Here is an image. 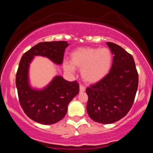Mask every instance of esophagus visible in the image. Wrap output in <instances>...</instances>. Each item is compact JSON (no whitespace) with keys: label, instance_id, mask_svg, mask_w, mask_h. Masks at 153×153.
Returning <instances> with one entry per match:
<instances>
[{"label":"esophagus","instance_id":"esophagus-1","mask_svg":"<svg viewBox=\"0 0 153 153\" xmlns=\"http://www.w3.org/2000/svg\"><path fill=\"white\" fill-rule=\"evenodd\" d=\"M85 91V86H83L82 85H80V92H84Z\"/></svg>","mask_w":153,"mask_h":153}]
</instances>
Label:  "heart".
<instances>
[{
    "mask_svg": "<svg viewBox=\"0 0 153 153\" xmlns=\"http://www.w3.org/2000/svg\"><path fill=\"white\" fill-rule=\"evenodd\" d=\"M112 63V54L108 48L85 47L76 50L71 55V63L65 62L64 69L73 73L81 70L82 80L88 83L101 80L109 72Z\"/></svg>",
    "mask_w": 153,
    "mask_h": 153,
    "instance_id": "heart-1",
    "label": "heart"
}]
</instances>
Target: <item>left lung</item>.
Returning <instances> with one entry per match:
<instances>
[{"mask_svg":"<svg viewBox=\"0 0 153 153\" xmlns=\"http://www.w3.org/2000/svg\"><path fill=\"white\" fill-rule=\"evenodd\" d=\"M114 54L109 73L86 88L88 114L101 124H111L127 114L138 88V73L134 58L122 47L107 42Z\"/></svg>","mask_w":153,"mask_h":153,"instance_id":"obj_1","label":"left lung"}]
</instances>
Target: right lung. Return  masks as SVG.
Here are the masks:
<instances>
[{"label": "right lung", "instance_id": "1", "mask_svg": "<svg viewBox=\"0 0 153 153\" xmlns=\"http://www.w3.org/2000/svg\"><path fill=\"white\" fill-rule=\"evenodd\" d=\"M67 42H45L34 45L23 54L16 75L19 101L23 111L31 119L42 124H52L63 119L68 106L79 93L76 80L67 81L56 76L42 91L31 89L28 82V70L34 56L47 57L56 64H62Z\"/></svg>", "mask_w": 153, "mask_h": 153}]
</instances>
